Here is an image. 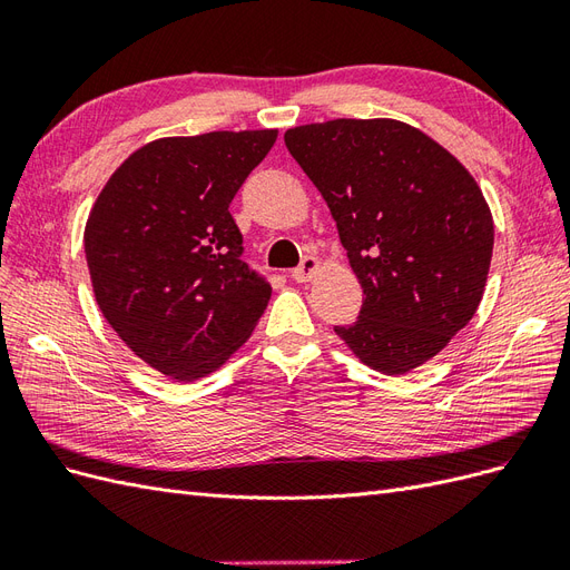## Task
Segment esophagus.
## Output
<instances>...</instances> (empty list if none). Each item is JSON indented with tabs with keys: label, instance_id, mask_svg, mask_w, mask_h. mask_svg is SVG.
Wrapping results in <instances>:
<instances>
[{
	"label": "esophagus",
	"instance_id": "1",
	"mask_svg": "<svg viewBox=\"0 0 570 570\" xmlns=\"http://www.w3.org/2000/svg\"><path fill=\"white\" fill-rule=\"evenodd\" d=\"M318 258L316 256H304L302 258V264L297 266V268H292L289 271V278L292 281H297V283H306V281H312L314 278V273L318 271Z\"/></svg>",
	"mask_w": 570,
	"mask_h": 570
}]
</instances>
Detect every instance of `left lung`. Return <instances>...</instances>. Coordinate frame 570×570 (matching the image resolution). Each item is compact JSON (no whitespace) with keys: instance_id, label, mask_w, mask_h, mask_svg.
Masks as SVG:
<instances>
[{"instance_id":"1","label":"left lung","mask_w":570,"mask_h":570,"mask_svg":"<svg viewBox=\"0 0 570 570\" xmlns=\"http://www.w3.org/2000/svg\"><path fill=\"white\" fill-rule=\"evenodd\" d=\"M285 145L323 195L366 295L335 333L381 373L425 364L473 318L488 283L494 226L478 183L390 118L299 126Z\"/></svg>"}]
</instances>
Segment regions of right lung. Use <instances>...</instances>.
Returning <instances> with one entry per match:
<instances>
[{
    "instance_id": "obj_1",
    "label": "right lung",
    "mask_w": 570,
    "mask_h": 570,
    "mask_svg": "<svg viewBox=\"0 0 570 570\" xmlns=\"http://www.w3.org/2000/svg\"><path fill=\"white\" fill-rule=\"evenodd\" d=\"M278 130L149 142L120 164L85 226L101 314L176 381L216 371L266 312L271 283L243 262L230 202Z\"/></svg>"
}]
</instances>
